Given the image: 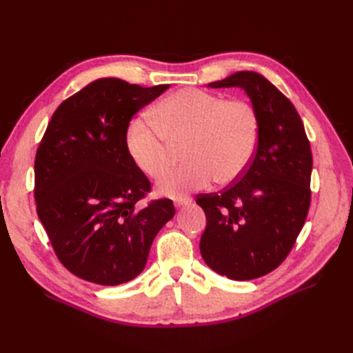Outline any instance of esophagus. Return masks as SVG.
Segmentation results:
<instances>
[{"mask_svg": "<svg viewBox=\"0 0 353 353\" xmlns=\"http://www.w3.org/2000/svg\"><path fill=\"white\" fill-rule=\"evenodd\" d=\"M174 201H175V206H176V208H181V206H185V205H188V203L191 201V199H190V197H187V196H184V197L181 196V197H176Z\"/></svg>", "mask_w": 353, "mask_h": 353, "instance_id": "obj_1", "label": "esophagus"}]
</instances>
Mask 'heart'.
I'll use <instances>...</instances> for the list:
<instances>
[{"instance_id":"obj_1","label":"heart","mask_w":353,"mask_h":353,"mask_svg":"<svg viewBox=\"0 0 353 353\" xmlns=\"http://www.w3.org/2000/svg\"><path fill=\"white\" fill-rule=\"evenodd\" d=\"M153 121L137 117L126 130V150L137 168L157 179L172 162L171 145L185 141V165L159 184L165 196L179 197L206 188L213 179L230 184L249 168L259 144L261 123L252 104L197 88L168 95L152 110Z\"/></svg>"}]
</instances>
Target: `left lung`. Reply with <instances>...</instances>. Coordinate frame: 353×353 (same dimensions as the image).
Masks as SVG:
<instances>
[{
  "mask_svg": "<svg viewBox=\"0 0 353 353\" xmlns=\"http://www.w3.org/2000/svg\"><path fill=\"white\" fill-rule=\"evenodd\" d=\"M209 87L244 90L261 132L252 163L236 184L197 196L206 213L200 253L215 272L253 280L279 268L303 228L311 205V145L292 101L262 74L236 72Z\"/></svg>",
  "mask_w": 353,
  "mask_h": 353,
  "instance_id": "obj_1",
  "label": "left lung"
}]
</instances>
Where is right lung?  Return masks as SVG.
<instances>
[{
  "mask_svg": "<svg viewBox=\"0 0 353 353\" xmlns=\"http://www.w3.org/2000/svg\"><path fill=\"white\" fill-rule=\"evenodd\" d=\"M169 85L103 78L63 101L35 156V203L59 261L79 279L117 285L140 274L172 200L138 206L152 184L126 150L132 116Z\"/></svg>",
  "mask_w": 353,
  "mask_h": 353,
  "instance_id": "add662e5",
  "label": "right lung"
}]
</instances>
